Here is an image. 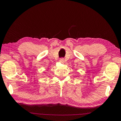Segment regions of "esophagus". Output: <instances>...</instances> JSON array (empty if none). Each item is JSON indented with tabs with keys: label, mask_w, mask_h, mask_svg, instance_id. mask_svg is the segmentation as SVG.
<instances>
[{
	"label": "esophagus",
	"mask_w": 121,
	"mask_h": 121,
	"mask_svg": "<svg viewBox=\"0 0 121 121\" xmlns=\"http://www.w3.org/2000/svg\"><path fill=\"white\" fill-rule=\"evenodd\" d=\"M59 61H60V62H61V63H63L64 62V58H62L60 59V60H59Z\"/></svg>",
	"instance_id": "obj_1"
}]
</instances>
